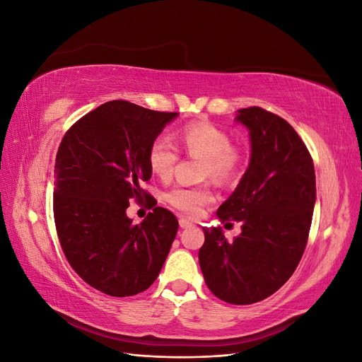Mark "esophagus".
<instances>
[{"instance_id":"1","label":"esophagus","mask_w":362,"mask_h":362,"mask_svg":"<svg viewBox=\"0 0 362 362\" xmlns=\"http://www.w3.org/2000/svg\"><path fill=\"white\" fill-rule=\"evenodd\" d=\"M193 223L189 221V218H185V217H181L180 218V226L182 228V229H185V228H190Z\"/></svg>"}]
</instances>
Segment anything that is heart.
<instances>
[{
	"label": "heart",
	"instance_id": "obj_1",
	"mask_svg": "<svg viewBox=\"0 0 362 362\" xmlns=\"http://www.w3.org/2000/svg\"><path fill=\"white\" fill-rule=\"evenodd\" d=\"M178 141L193 156L202 157V177L223 182L231 180L238 172L242 157L231 145V137L223 129L211 124H190L178 131ZM178 161V149L168 136H158L149 146L148 163L151 170L160 180H169ZM168 202L180 211L194 216L201 208L213 201V193L208 187H185L177 185L166 194Z\"/></svg>",
	"mask_w": 362,
	"mask_h": 362
}]
</instances>
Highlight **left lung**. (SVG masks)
<instances>
[{
    "label": "left lung",
    "instance_id": "obj_1",
    "mask_svg": "<svg viewBox=\"0 0 362 362\" xmlns=\"http://www.w3.org/2000/svg\"><path fill=\"white\" fill-rule=\"evenodd\" d=\"M235 122L249 131V166L217 214L242 222V233L229 243L221 226L204 228L199 266L216 298L249 305L278 291L298 267L313 221L315 173L287 120L249 107Z\"/></svg>",
    "mask_w": 362,
    "mask_h": 362
}]
</instances>
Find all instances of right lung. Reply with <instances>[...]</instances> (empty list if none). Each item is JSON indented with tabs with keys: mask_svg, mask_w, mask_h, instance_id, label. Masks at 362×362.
<instances>
[{
	"mask_svg": "<svg viewBox=\"0 0 362 362\" xmlns=\"http://www.w3.org/2000/svg\"><path fill=\"white\" fill-rule=\"evenodd\" d=\"M178 113L110 101L64 134L54 166V221L72 269L90 287L125 298L152 286L178 231L169 210L156 206L133 225L129 201L149 194L148 151Z\"/></svg>",
	"mask_w": 362,
	"mask_h": 362,
	"instance_id": "1",
	"label": "right lung"
}]
</instances>
